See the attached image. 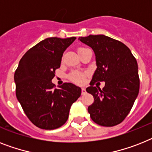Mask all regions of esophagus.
I'll return each instance as SVG.
<instances>
[{"instance_id": "1", "label": "esophagus", "mask_w": 152, "mask_h": 152, "mask_svg": "<svg viewBox=\"0 0 152 152\" xmlns=\"http://www.w3.org/2000/svg\"><path fill=\"white\" fill-rule=\"evenodd\" d=\"M85 93H86V89L85 88L81 89V94H84Z\"/></svg>"}]
</instances>
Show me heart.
<instances>
[{
    "label": "heart",
    "mask_w": 152,
    "mask_h": 152,
    "mask_svg": "<svg viewBox=\"0 0 152 152\" xmlns=\"http://www.w3.org/2000/svg\"><path fill=\"white\" fill-rule=\"evenodd\" d=\"M83 49H84L83 48H80L78 49V52L82 50ZM87 76V73L86 72H83L78 71V70H73L70 72L68 76V78L70 81H72V83H76V84H83L85 82V79Z\"/></svg>",
    "instance_id": "b5f03b06"
}]
</instances>
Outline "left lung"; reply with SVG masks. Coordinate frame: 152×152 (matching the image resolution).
I'll use <instances>...</instances> for the list:
<instances>
[{
  "instance_id": "left-lung-1",
  "label": "left lung",
  "mask_w": 152,
  "mask_h": 152,
  "mask_svg": "<svg viewBox=\"0 0 152 152\" xmlns=\"http://www.w3.org/2000/svg\"><path fill=\"white\" fill-rule=\"evenodd\" d=\"M79 40L91 47L96 56L97 68L86 90L94 98L88 107L91 119L103 126L118 125L127 116L139 93L136 58L125 44L104 35ZM102 81L106 84L101 90L95 84Z\"/></svg>"
}]
</instances>
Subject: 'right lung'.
Returning a JSON list of instances; mask_svg holds the SVG:
<instances>
[{"label":"right lung","instance_id":"add662e5","mask_svg":"<svg viewBox=\"0 0 152 152\" xmlns=\"http://www.w3.org/2000/svg\"><path fill=\"white\" fill-rule=\"evenodd\" d=\"M76 38L49 37L27 50L15 72V94L25 114L37 127L55 129L67 121L81 89L70 83L55 88L51 80L61 57Z\"/></svg>","mask_w":152,"mask_h":152}]
</instances>
